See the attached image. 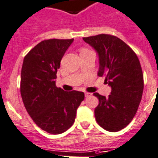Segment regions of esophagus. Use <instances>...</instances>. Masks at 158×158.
Wrapping results in <instances>:
<instances>
[{"instance_id": "1", "label": "esophagus", "mask_w": 158, "mask_h": 158, "mask_svg": "<svg viewBox=\"0 0 158 158\" xmlns=\"http://www.w3.org/2000/svg\"><path fill=\"white\" fill-rule=\"evenodd\" d=\"M85 98H89V97H90V96H92V94L85 92Z\"/></svg>"}]
</instances>
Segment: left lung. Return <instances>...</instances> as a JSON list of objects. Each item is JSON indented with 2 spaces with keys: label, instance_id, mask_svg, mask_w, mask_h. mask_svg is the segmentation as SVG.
Returning <instances> with one entry per match:
<instances>
[{
  "label": "left lung",
  "instance_id": "left-lung-1",
  "mask_svg": "<svg viewBox=\"0 0 158 158\" xmlns=\"http://www.w3.org/2000/svg\"><path fill=\"white\" fill-rule=\"evenodd\" d=\"M83 40L98 52V75L105 77V82L111 87L106 98L94 93L99 102L94 110L96 121L106 131H120L132 120L141 101L144 78L139 59L127 44L114 35L101 34Z\"/></svg>",
  "mask_w": 158,
  "mask_h": 158
}]
</instances>
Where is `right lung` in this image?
I'll return each mask as SVG.
<instances>
[{
  "instance_id": "right-lung-1",
  "label": "right lung",
  "mask_w": 158,
  "mask_h": 158,
  "mask_svg": "<svg viewBox=\"0 0 158 158\" xmlns=\"http://www.w3.org/2000/svg\"><path fill=\"white\" fill-rule=\"evenodd\" d=\"M73 42L52 39L40 42L25 56L20 91L25 107L42 130L60 134L73 124L83 92H65L56 86L57 69L65 52Z\"/></svg>"
}]
</instances>
